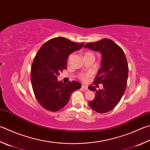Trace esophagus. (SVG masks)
Instances as JSON below:
<instances>
[{
  "label": "esophagus",
  "mask_w": 150,
  "mask_h": 150,
  "mask_svg": "<svg viewBox=\"0 0 150 150\" xmlns=\"http://www.w3.org/2000/svg\"><path fill=\"white\" fill-rule=\"evenodd\" d=\"M82 88H83V89H84V90H88V86H85V85H82Z\"/></svg>",
  "instance_id": "34e87169"
}]
</instances>
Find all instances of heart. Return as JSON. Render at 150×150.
<instances>
[{
  "label": "heart",
  "instance_id": "1",
  "mask_svg": "<svg viewBox=\"0 0 150 150\" xmlns=\"http://www.w3.org/2000/svg\"><path fill=\"white\" fill-rule=\"evenodd\" d=\"M73 56V54H71L69 55L67 58V63H69V62L71 61V59L72 58ZM84 58H92L94 59V54L92 52L90 51H86L84 52ZM91 76V73H80L79 75V79L81 81H82L83 82H86V81L88 80V79Z\"/></svg>",
  "mask_w": 150,
  "mask_h": 150
}]
</instances>
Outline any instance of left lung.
I'll list each match as a JSON object with an SVG mask.
<instances>
[{"label": "left lung", "mask_w": 150, "mask_h": 150, "mask_svg": "<svg viewBox=\"0 0 150 150\" xmlns=\"http://www.w3.org/2000/svg\"><path fill=\"white\" fill-rule=\"evenodd\" d=\"M84 47L102 54L101 67L93 84L97 87L102 83L103 88L96 91L94 86H88L90 91L95 92V98L88 105L98 113H107L118 104L126 89L129 71L126 56L123 50L109 39L88 42Z\"/></svg>", "instance_id": "left-lung-1"}]
</instances>
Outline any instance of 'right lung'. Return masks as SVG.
<instances>
[{"mask_svg": "<svg viewBox=\"0 0 150 150\" xmlns=\"http://www.w3.org/2000/svg\"><path fill=\"white\" fill-rule=\"evenodd\" d=\"M64 37L48 40L38 51L31 69L32 88L37 101L45 110L58 111L68 103L73 91L81 84L73 81L69 83L58 82L59 73L67 67V59L70 54L83 47Z\"/></svg>", "mask_w": 150, "mask_h": 150, "instance_id": "obj_1", "label": "right lung"}]
</instances>
